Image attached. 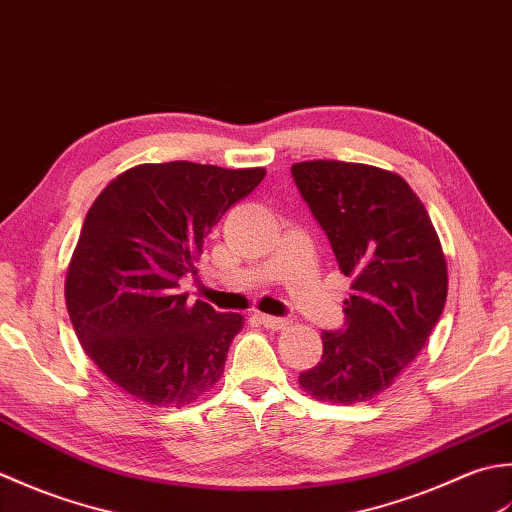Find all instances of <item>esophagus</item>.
<instances>
[{
    "label": "esophagus",
    "instance_id": "esophagus-1",
    "mask_svg": "<svg viewBox=\"0 0 512 512\" xmlns=\"http://www.w3.org/2000/svg\"><path fill=\"white\" fill-rule=\"evenodd\" d=\"M258 320H260V325L267 327V329H271V331L285 329V327L289 325V320H285V318H276V316H267V314H260V316H258Z\"/></svg>",
    "mask_w": 512,
    "mask_h": 512
}]
</instances>
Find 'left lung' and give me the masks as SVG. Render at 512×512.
Instances as JSON below:
<instances>
[{"mask_svg": "<svg viewBox=\"0 0 512 512\" xmlns=\"http://www.w3.org/2000/svg\"><path fill=\"white\" fill-rule=\"evenodd\" d=\"M291 176L344 276V325L322 331V358L300 387L333 404L389 389L415 360L446 302V260L429 212L402 176L362 163L305 161Z\"/></svg>", "mask_w": 512, "mask_h": 512, "instance_id": "8db88e82", "label": "left lung"}]
</instances>
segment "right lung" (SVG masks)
Returning <instances> with one entry per match:
<instances>
[{"label": "right lung", "mask_w": 512, "mask_h": 512, "mask_svg": "<svg viewBox=\"0 0 512 512\" xmlns=\"http://www.w3.org/2000/svg\"><path fill=\"white\" fill-rule=\"evenodd\" d=\"M263 179V168L145 163L92 203L68 267L66 307L88 358L134 400L181 406L221 378L245 318L190 302L179 283L198 274L203 238Z\"/></svg>", "instance_id": "right-lung-1"}]
</instances>
